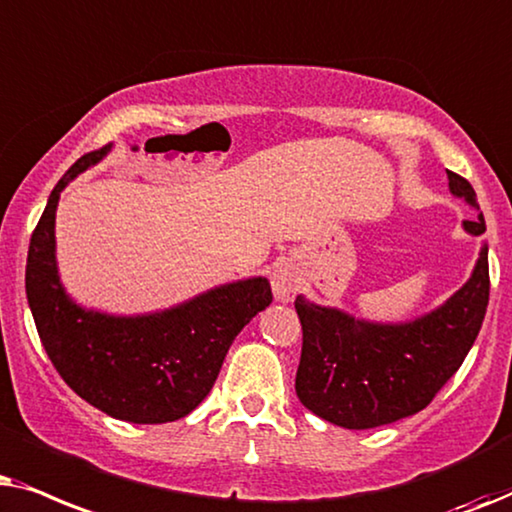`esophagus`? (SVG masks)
Instances as JSON below:
<instances>
[{
	"mask_svg": "<svg viewBox=\"0 0 512 512\" xmlns=\"http://www.w3.org/2000/svg\"><path fill=\"white\" fill-rule=\"evenodd\" d=\"M297 283H299V276L292 264H278L274 269V274H271V288H274V295L278 302H288L292 297V292L297 290Z\"/></svg>",
	"mask_w": 512,
	"mask_h": 512,
	"instance_id": "obj_1",
	"label": "esophagus"
}]
</instances>
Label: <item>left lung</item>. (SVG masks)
Wrapping results in <instances>:
<instances>
[{"instance_id":"1","label":"left lung","mask_w":512,"mask_h":512,"mask_svg":"<svg viewBox=\"0 0 512 512\" xmlns=\"http://www.w3.org/2000/svg\"><path fill=\"white\" fill-rule=\"evenodd\" d=\"M449 192L478 208L466 177L447 170ZM473 236L485 217L463 220ZM489 304L487 245L473 276L445 304L410 323H370L349 313L295 299L302 358L295 391L306 410L335 426L374 428L424 410L459 370L478 337Z\"/></svg>"}]
</instances>
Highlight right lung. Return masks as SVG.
I'll use <instances>...</instances> for the list:
<instances>
[{"label":"right lung","instance_id":"1","mask_svg":"<svg viewBox=\"0 0 512 512\" xmlns=\"http://www.w3.org/2000/svg\"><path fill=\"white\" fill-rule=\"evenodd\" d=\"M109 149L112 145L81 156L53 187L27 250V302L53 367L79 398L114 419L166 424L199 407L231 342L274 295L260 276L147 316H107L74 304L58 278V199L67 182Z\"/></svg>","mask_w":512,"mask_h":512}]
</instances>
